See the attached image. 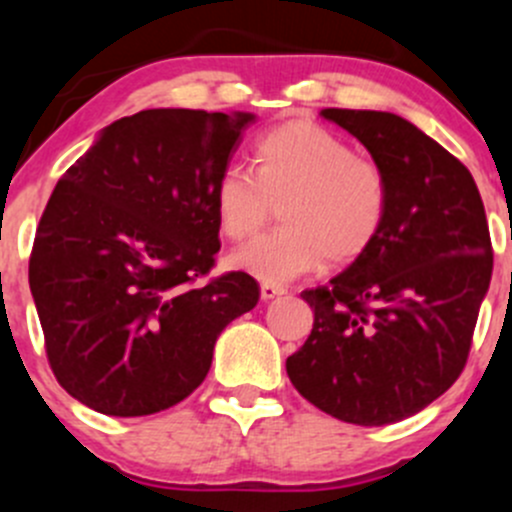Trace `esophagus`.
I'll list each match as a JSON object with an SVG mask.
<instances>
[{"instance_id": "34e87169", "label": "esophagus", "mask_w": 512, "mask_h": 512, "mask_svg": "<svg viewBox=\"0 0 512 512\" xmlns=\"http://www.w3.org/2000/svg\"><path fill=\"white\" fill-rule=\"evenodd\" d=\"M280 294H285V287H280V285H262L260 287V297L265 299V302L280 297Z\"/></svg>"}]
</instances>
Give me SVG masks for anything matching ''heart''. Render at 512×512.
Instances as JSON below:
<instances>
[{
	"label": "heart",
	"mask_w": 512,
	"mask_h": 512,
	"mask_svg": "<svg viewBox=\"0 0 512 512\" xmlns=\"http://www.w3.org/2000/svg\"><path fill=\"white\" fill-rule=\"evenodd\" d=\"M255 173L227 165L213 183L220 232L245 240L280 203V230L252 240L227 265L265 285H285L324 262L349 265L374 247L389 215V178L376 160L329 128L304 118L262 133L252 148Z\"/></svg>",
	"instance_id": "1"
}]
</instances>
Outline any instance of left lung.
Wrapping results in <instances>:
<instances>
[{
  "label": "left lung",
  "instance_id": "obj_1",
  "mask_svg": "<svg viewBox=\"0 0 512 512\" xmlns=\"http://www.w3.org/2000/svg\"><path fill=\"white\" fill-rule=\"evenodd\" d=\"M389 178V215L366 255L304 289L314 327L287 359L294 389L324 414L386 426L426 409L461 376L493 247L476 180L396 113L324 108Z\"/></svg>",
  "mask_w": 512,
  "mask_h": 512
}]
</instances>
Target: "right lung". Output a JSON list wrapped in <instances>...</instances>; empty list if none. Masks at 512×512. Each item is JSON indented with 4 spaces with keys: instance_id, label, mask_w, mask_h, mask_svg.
Here are the masks:
<instances>
[{
    "instance_id": "1",
    "label": "right lung",
    "mask_w": 512,
    "mask_h": 512,
    "mask_svg": "<svg viewBox=\"0 0 512 512\" xmlns=\"http://www.w3.org/2000/svg\"><path fill=\"white\" fill-rule=\"evenodd\" d=\"M255 113L148 108L118 118L56 183L29 287L59 384L106 416H148L193 394L220 332L250 312L245 272L215 265L213 183Z\"/></svg>"
}]
</instances>
